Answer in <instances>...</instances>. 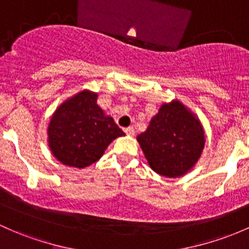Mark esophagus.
Here are the masks:
<instances>
[{
    "label": "esophagus",
    "instance_id": "esophagus-1",
    "mask_svg": "<svg viewBox=\"0 0 249 249\" xmlns=\"http://www.w3.org/2000/svg\"><path fill=\"white\" fill-rule=\"evenodd\" d=\"M124 132L126 133V135H129V136H133V135H135V130H133V127H132V126L125 127V129H124Z\"/></svg>",
    "mask_w": 249,
    "mask_h": 249
}]
</instances>
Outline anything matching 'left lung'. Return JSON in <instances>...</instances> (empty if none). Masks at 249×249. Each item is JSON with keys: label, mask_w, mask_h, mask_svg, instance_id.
<instances>
[{"label": "left lung", "mask_w": 249, "mask_h": 249, "mask_svg": "<svg viewBox=\"0 0 249 249\" xmlns=\"http://www.w3.org/2000/svg\"><path fill=\"white\" fill-rule=\"evenodd\" d=\"M149 166L162 177L179 178L193 168L205 145L200 120L179 100L160 107L137 136Z\"/></svg>", "instance_id": "obj_1"}]
</instances>
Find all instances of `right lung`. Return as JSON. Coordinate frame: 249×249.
I'll return each mask as SVG.
<instances>
[{
  "label": "right lung",
  "instance_id": "1",
  "mask_svg": "<svg viewBox=\"0 0 249 249\" xmlns=\"http://www.w3.org/2000/svg\"><path fill=\"white\" fill-rule=\"evenodd\" d=\"M98 94L82 90L65 100L52 114L49 146L63 164L85 168L104 155L109 143L125 133L96 104Z\"/></svg>",
  "mask_w": 249,
  "mask_h": 249
}]
</instances>
